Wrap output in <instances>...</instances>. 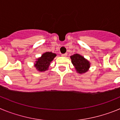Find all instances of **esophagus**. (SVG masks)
Masks as SVG:
<instances>
[{
	"mask_svg": "<svg viewBox=\"0 0 120 120\" xmlns=\"http://www.w3.org/2000/svg\"><path fill=\"white\" fill-rule=\"evenodd\" d=\"M61 56L63 57H66L67 56V53H64V54H62L61 55Z\"/></svg>",
	"mask_w": 120,
	"mask_h": 120,
	"instance_id": "esophagus-1",
	"label": "esophagus"
}]
</instances>
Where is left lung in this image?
<instances>
[{
  "label": "left lung",
  "mask_w": 120,
  "mask_h": 120,
  "mask_svg": "<svg viewBox=\"0 0 120 120\" xmlns=\"http://www.w3.org/2000/svg\"><path fill=\"white\" fill-rule=\"evenodd\" d=\"M71 62L77 73L82 74L88 71L90 67V63L88 60L79 54H75L70 56Z\"/></svg>",
  "instance_id": "1"
}]
</instances>
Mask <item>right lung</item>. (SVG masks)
Returning <instances> with one entry per match:
<instances>
[{
    "label": "right lung",
    "instance_id": "1",
    "mask_svg": "<svg viewBox=\"0 0 120 120\" xmlns=\"http://www.w3.org/2000/svg\"><path fill=\"white\" fill-rule=\"evenodd\" d=\"M56 55L52 52H45L38 58L34 66L39 71H45L49 68L50 62L53 60Z\"/></svg>",
    "mask_w": 120,
    "mask_h": 120
}]
</instances>
